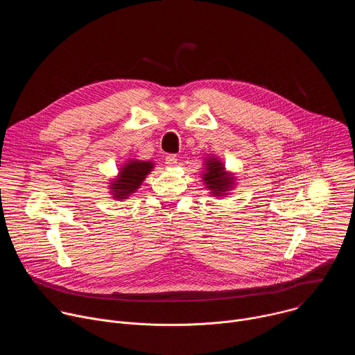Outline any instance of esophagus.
<instances>
[{
    "label": "esophagus",
    "mask_w": 355,
    "mask_h": 355,
    "mask_svg": "<svg viewBox=\"0 0 355 355\" xmlns=\"http://www.w3.org/2000/svg\"><path fill=\"white\" fill-rule=\"evenodd\" d=\"M177 163H178V159L175 156H167L166 157V166L168 168H174L177 166Z\"/></svg>",
    "instance_id": "esophagus-1"
}]
</instances>
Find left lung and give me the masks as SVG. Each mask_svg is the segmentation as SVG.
<instances>
[{
	"label": "left lung",
	"mask_w": 355,
	"mask_h": 355,
	"mask_svg": "<svg viewBox=\"0 0 355 355\" xmlns=\"http://www.w3.org/2000/svg\"><path fill=\"white\" fill-rule=\"evenodd\" d=\"M204 171H202V181L205 188L209 191L211 196L225 198L232 192L236 185V175L226 171V167L222 160L216 156H208L204 162Z\"/></svg>",
	"instance_id": "obj_1"
}]
</instances>
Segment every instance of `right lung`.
Returning a JSON list of instances; mask_svg holds the SVG:
<instances>
[{
    "label": "right lung",
    "instance_id": "add662e5",
    "mask_svg": "<svg viewBox=\"0 0 355 355\" xmlns=\"http://www.w3.org/2000/svg\"><path fill=\"white\" fill-rule=\"evenodd\" d=\"M155 162H144L139 159H128L118 170L115 178L110 180V193L116 200L129 199L133 195L146 177L153 171Z\"/></svg>",
    "mask_w": 355,
    "mask_h": 355
}]
</instances>
